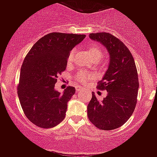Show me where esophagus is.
<instances>
[{
	"mask_svg": "<svg viewBox=\"0 0 157 157\" xmlns=\"http://www.w3.org/2000/svg\"><path fill=\"white\" fill-rule=\"evenodd\" d=\"M83 88L81 87H76V90H77V92H79V91H81V90H83Z\"/></svg>",
	"mask_w": 157,
	"mask_h": 157,
	"instance_id": "34e87169",
	"label": "esophagus"
}]
</instances>
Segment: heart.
<instances>
[{"instance_id": "1", "label": "heart", "mask_w": 157, "mask_h": 157, "mask_svg": "<svg viewBox=\"0 0 157 157\" xmlns=\"http://www.w3.org/2000/svg\"><path fill=\"white\" fill-rule=\"evenodd\" d=\"M88 52L89 54H90V58L92 59H101L103 57V52H102V50L101 49V48L99 47V45L98 44H91L88 48ZM73 56H74V52L72 51V52H70L68 56V59H67L68 63H70L72 61ZM90 78L91 77L90 76H88L87 74L83 73V72H80L77 76V81L81 83H86Z\"/></svg>"}]
</instances>
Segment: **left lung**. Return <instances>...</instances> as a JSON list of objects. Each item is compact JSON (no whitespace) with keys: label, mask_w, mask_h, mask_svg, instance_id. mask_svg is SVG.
Wrapping results in <instances>:
<instances>
[{"label":"left lung","mask_w":157,"mask_h":157,"mask_svg":"<svg viewBox=\"0 0 157 157\" xmlns=\"http://www.w3.org/2000/svg\"><path fill=\"white\" fill-rule=\"evenodd\" d=\"M90 39L105 45L109 52V66L97 88L106 90L103 101L94 93L87 106V115L93 125L102 130H113L128 121L136 108L139 79L134 58L121 40L106 32L91 33Z\"/></svg>","instance_id":"1"}]
</instances>
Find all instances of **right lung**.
I'll use <instances>...</instances> for the list:
<instances>
[{"label":"right lung","instance_id":"add662e5","mask_svg":"<svg viewBox=\"0 0 157 157\" xmlns=\"http://www.w3.org/2000/svg\"><path fill=\"white\" fill-rule=\"evenodd\" d=\"M85 35L52 32L39 39L26 55L20 73L17 95L28 119L40 128H52L64 119L75 87L55 90L58 75L67 68L70 52Z\"/></svg>","mask_w":157,"mask_h":157}]
</instances>
